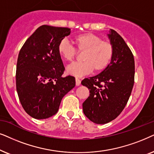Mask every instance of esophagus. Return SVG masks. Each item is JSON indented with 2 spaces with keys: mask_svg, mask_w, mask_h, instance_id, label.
<instances>
[{
  "mask_svg": "<svg viewBox=\"0 0 154 154\" xmlns=\"http://www.w3.org/2000/svg\"><path fill=\"white\" fill-rule=\"evenodd\" d=\"M75 82H76V86H79L81 84V81L80 79L79 78H77V77H76L75 78Z\"/></svg>",
  "mask_w": 154,
  "mask_h": 154,
  "instance_id": "esophagus-1",
  "label": "esophagus"
}]
</instances>
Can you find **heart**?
Wrapping results in <instances>:
<instances>
[{
    "label": "heart",
    "mask_w": 154,
    "mask_h": 154,
    "mask_svg": "<svg viewBox=\"0 0 154 154\" xmlns=\"http://www.w3.org/2000/svg\"><path fill=\"white\" fill-rule=\"evenodd\" d=\"M75 48L65 40L58 45V52L66 62L75 60L77 53H83L82 63H75L67 67L69 75L82 77L94 70L98 73L105 70L113 58L115 48L110 41L103 40L101 36L91 32H86L74 36L72 38Z\"/></svg>",
    "instance_id": "b5f03b06"
}]
</instances>
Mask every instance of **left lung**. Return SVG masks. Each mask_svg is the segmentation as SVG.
Segmentation results:
<instances>
[{"mask_svg": "<svg viewBox=\"0 0 154 154\" xmlns=\"http://www.w3.org/2000/svg\"><path fill=\"white\" fill-rule=\"evenodd\" d=\"M108 36L115 48L111 63L102 72L82 81V85L90 92L82 104L83 112L96 124L108 123L121 113L134 82V59L132 51L115 30L110 29Z\"/></svg>", "mask_w": 154, "mask_h": 154, "instance_id": "8db88e82", "label": "left lung"}]
</instances>
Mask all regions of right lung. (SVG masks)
<instances>
[{
    "label": "right lung",
    "mask_w": 154,
    "mask_h": 154,
    "mask_svg": "<svg viewBox=\"0 0 154 154\" xmlns=\"http://www.w3.org/2000/svg\"><path fill=\"white\" fill-rule=\"evenodd\" d=\"M70 29L42 25L20 49L16 68V88L28 115L46 119L56 114L61 100L75 86L72 76L63 77L65 67L58 45Z\"/></svg>",
    "instance_id": "add662e5"
}]
</instances>
